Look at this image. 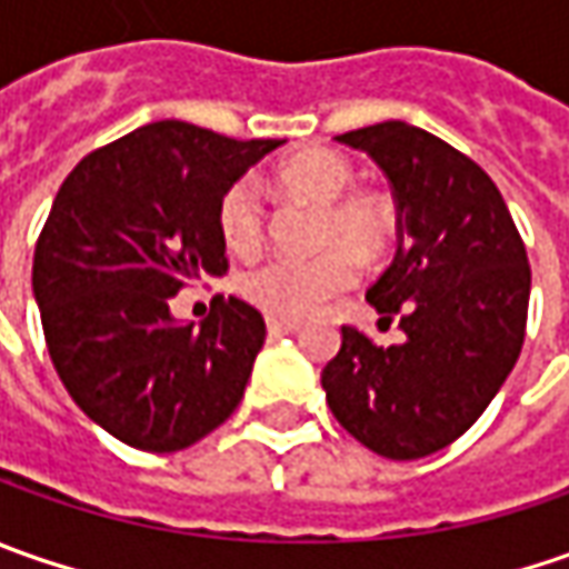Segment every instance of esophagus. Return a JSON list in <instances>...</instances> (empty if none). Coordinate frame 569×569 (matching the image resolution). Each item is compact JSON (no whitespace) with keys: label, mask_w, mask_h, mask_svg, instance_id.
Segmentation results:
<instances>
[{"label":"esophagus","mask_w":569,"mask_h":569,"mask_svg":"<svg viewBox=\"0 0 569 569\" xmlns=\"http://www.w3.org/2000/svg\"><path fill=\"white\" fill-rule=\"evenodd\" d=\"M266 329H269V336H291V332H297L300 326H297L295 319L269 317L266 319Z\"/></svg>","instance_id":"34e87169"}]
</instances>
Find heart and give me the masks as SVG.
Masks as SVG:
<instances>
[{"label": "heart", "mask_w": 569, "mask_h": 569, "mask_svg": "<svg viewBox=\"0 0 569 569\" xmlns=\"http://www.w3.org/2000/svg\"><path fill=\"white\" fill-rule=\"evenodd\" d=\"M355 167L339 151L310 148L274 167V187L284 196L317 206L313 243L322 247L303 259H272L252 269L240 291L269 317L303 319L345 291L358 259L380 256L392 237V211L377 196H345ZM218 228L237 256H252L266 240V208L250 180L228 187L218 202Z\"/></svg>", "instance_id": "1"}]
</instances>
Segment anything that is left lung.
Listing matches in <instances>:
<instances>
[{"instance_id":"left-lung-1","label":"left lung","mask_w":569,"mask_h":569,"mask_svg":"<svg viewBox=\"0 0 569 569\" xmlns=\"http://www.w3.org/2000/svg\"><path fill=\"white\" fill-rule=\"evenodd\" d=\"M373 158L392 187L399 250L370 284L405 339L373 345L341 326L322 367L326 402L358 443L421 459L462 437L510 377L526 339L532 272L493 180L443 139L402 120L336 136Z\"/></svg>"}]
</instances>
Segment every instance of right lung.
Wrapping results in <instances>:
<instances>
[{
  "label": "right lung",
  "instance_id": "1",
  "mask_svg": "<svg viewBox=\"0 0 569 569\" xmlns=\"http://www.w3.org/2000/svg\"><path fill=\"white\" fill-rule=\"evenodd\" d=\"M281 144L151 122L81 158L56 192L33 300L62 386L126 447H192L243 399L266 341L259 310L214 297L196 326L173 319L170 297L228 269L218 202Z\"/></svg>",
  "mask_w": 569,
  "mask_h": 569
}]
</instances>
